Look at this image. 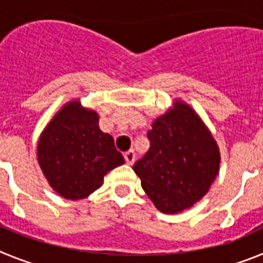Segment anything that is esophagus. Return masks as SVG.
<instances>
[{
	"label": "esophagus",
	"instance_id": "esophagus-1",
	"mask_svg": "<svg viewBox=\"0 0 263 263\" xmlns=\"http://www.w3.org/2000/svg\"><path fill=\"white\" fill-rule=\"evenodd\" d=\"M124 158L125 160H126L127 164H133L134 160H136V153H134L133 150H129V152L125 153Z\"/></svg>",
	"mask_w": 263,
	"mask_h": 263
}]
</instances>
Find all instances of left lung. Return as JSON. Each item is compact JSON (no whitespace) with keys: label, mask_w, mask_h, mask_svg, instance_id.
Here are the masks:
<instances>
[{"label":"left lung","mask_w":263,"mask_h":263,"mask_svg":"<svg viewBox=\"0 0 263 263\" xmlns=\"http://www.w3.org/2000/svg\"><path fill=\"white\" fill-rule=\"evenodd\" d=\"M148 130L150 148L134 173L160 212L191 208L208 192L220 167V150L196 111L176 100Z\"/></svg>","instance_id":"8db88e82"}]
</instances>
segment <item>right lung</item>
<instances>
[{"mask_svg":"<svg viewBox=\"0 0 263 263\" xmlns=\"http://www.w3.org/2000/svg\"><path fill=\"white\" fill-rule=\"evenodd\" d=\"M38 162L53 191L80 200L101 187L104 176L125 159L113 137L100 130L96 111L72 100L42 132Z\"/></svg>","mask_w":263,"mask_h":263,"instance_id":"add662e5","label":"right lung"}]
</instances>
